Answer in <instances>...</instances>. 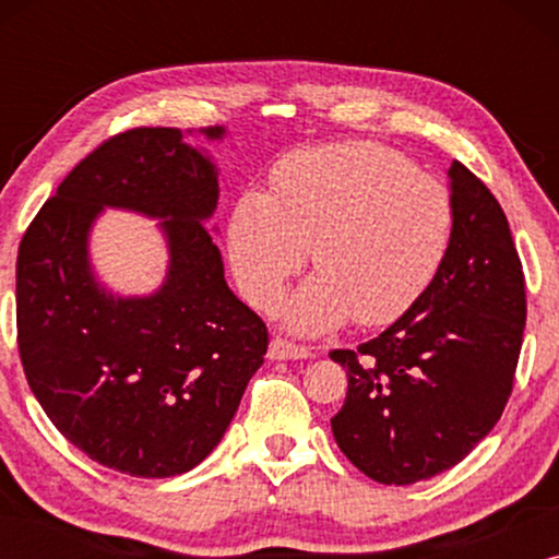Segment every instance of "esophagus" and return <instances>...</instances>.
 <instances>
[{
  "label": "esophagus",
  "mask_w": 559,
  "mask_h": 559,
  "mask_svg": "<svg viewBox=\"0 0 559 559\" xmlns=\"http://www.w3.org/2000/svg\"><path fill=\"white\" fill-rule=\"evenodd\" d=\"M308 356H310V348L297 346V343L280 338V335H274L270 343V358H274V361H293V358H308Z\"/></svg>",
  "instance_id": "1"
}]
</instances>
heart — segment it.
I'll return each mask as SVG.
<instances>
[{"label":"heart","instance_id":"1","mask_svg":"<svg viewBox=\"0 0 559 559\" xmlns=\"http://www.w3.org/2000/svg\"><path fill=\"white\" fill-rule=\"evenodd\" d=\"M455 203L445 182L373 142L297 150L272 173V195L236 205L228 254L249 302L266 305L300 270L320 274L282 302L297 333L402 318L445 262Z\"/></svg>","mask_w":559,"mask_h":559}]
</instances>
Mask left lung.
<instances>
[{
	"label": "left lung",
	"mask_w": 559,
	"mask_h": 559,
	"mask_svg": "<svg viewBox=\"0 0 559 559\" xmlns=\"http://www.w3.org/2000/svg\"><path fill=\"white\" fill-rule=\"evenodd\" d=\"M450 180L455 228L432 285L377 338L331 350L348 377L333 438L386 486L461 463L514 389L526 323L522 259L486 182L457 159Z\"/></svg>",
	"instance_id": "obj_1"
}]
</instances>
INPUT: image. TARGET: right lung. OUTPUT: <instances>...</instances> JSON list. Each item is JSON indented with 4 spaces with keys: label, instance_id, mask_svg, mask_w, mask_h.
I'll return each mask as SVG.
<instances>
[{
    "label": "right lung",
    "instance_id": "add662e5",
    "mask_svg": "<svg viewBox=\"0 0 559 559\" xmlns=\"http://www.w3.org/2000/svg\"><path fill=\"white\" fill-rule=\"evenodd\" d=\"M216 201L211 159L178 129L134 127L83 157L22 236L17 348L27 384L58 432L106 468L140 478L195 468L264 364V320L228 289L203 224ZM102 204L168 218L171 272L159 294L117 301L97 289L85 236Z\"/></svg>",
    "mask_w": 559,
    "mask_h": 559
}]
</instances>
